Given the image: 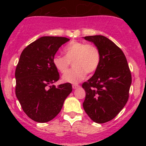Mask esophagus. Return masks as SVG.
I'll return each instance as SVG.
<instances>
[{"mask_svg": "<svg viewBox=\"0 0 146 146\" xmlns=\"http://www.w3.org/2000/svg\"><path fill=\"white\" fill-rule=\"evenodd\" d=\"M72 87H73V89H77V88H78L79 87H80V85H76V84H74V85H72Z\"/></svg>", "mask_w": 146, "mask_h": 146, "instance_id": "esophagus-1", "label": "esophagus"}]
</instances>
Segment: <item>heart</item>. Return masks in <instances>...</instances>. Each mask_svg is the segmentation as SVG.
<instances>
[{
    "label": "heart",
    "mask_w": 146,
    "mask_h": 146,
    "mask_svg": "<svg viewBox=\"0 0 146 146\" xmlns=\"http://www.w3.org/2000/svg\"><path fill=\"white\" fill-rule=\"evenodd\" d=\"M64 56L55 55L52 62L55 68L61 73L67 71L72 62L74 68L63 76L64 82L77 83L81 81L87 73H95L100 64L99 48L92 44L72 42L64 48Z\"/></svg>",
    "instance_id": "b5f03b06"
}]
</instances>
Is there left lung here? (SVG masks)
Instances as JSON below:
<instances>
[{"label":"left lung","instance_id":"left-lung-1","mask_svg":"<svg viewBox=\"0 0 146 146\" xmlns=\"http://www.w3.org/2000/svg\"><path fill=\"white\" fill-rule=\"evenodd\" d=\"M99 48L100 64L82 87L85 91L84 110L93 121L106 123L123 108L129 97L131 73L122 50L102 35L85 36Z\"/></svg>","mask_w":146,"mask_h":146}]
</instances>
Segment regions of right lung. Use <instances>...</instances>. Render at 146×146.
Listing matches in <instances>:
<instances>
[{
    "label": "right lung",
    "mask_w": 146,
    "mask_h": 146,
    "mask_svg": "<svg viewBox=\"0 0 146 146\" xmlns=\"http://www.w3.org/2000/svg\"><path fill=\"white\" fill-rule=\"evenodd\" d=\"M69 41L62 36H42L24 48L15 69V95L24 112L32 120L45 123L61 111L72 92L69 82L51 85L59 80L53 57Z\"/></svg>",
    "instance_id": "1"
}]
</instances>
